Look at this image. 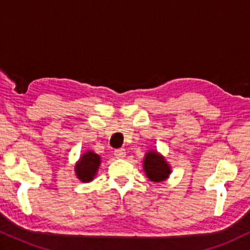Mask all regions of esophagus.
I'll return each mask as SVG.
<instances>
[{
	"mask_svg": "<svg viewBox=\"0 0 250 250\" xmlns=\"http://www.w3.org/2000/svg\"><path fill=\"white\" fill-rule=\"evenodd\" d=\"M114 156L116 159H125V148L115 149Z\"/></svg>",
	"mask_w": 250,
	"mask_h": 250,
	"instance_id": "obj_1",
	"label": "esophagus"
}]
</instances>
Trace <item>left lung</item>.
Listing matches in <instances>:
<instances>
[{
    "mask_svg": "<svg viewBox=\"0 0 250 250\" xmlns=\"http://www.w3.org/2000/svg\"><path fill=\"white\" fill-rule=\"evenodd\" d=\"M143 168L149 181L160 183L169 177L171 169L164 156L156 151H148L143 161Z\"/></svg>",
    "mask_w": 250,
    "mask_h": 250,
    "instance_id": "8db88e82",
    "label": "left lung"
}]
</instances>
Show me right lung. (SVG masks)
Masks as SVG:
<instances>
[{"mask_svg":"<svg viewBox=\"0 0 250 250\" xmlns=\"http://www.w3.org/2000/svg\"><path fill=\"white\" fill-rule=\"evenodd\" d=\"M101 162V156L96 154L94 151H86L83 153L75 165L76 177L83 183L91 182L97 175Z\"/></svg>","mask_w":250,"mask_h":250,"instance_id":"add662e5","label":"right lung"}]
</instances>
